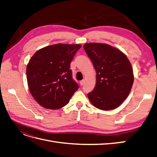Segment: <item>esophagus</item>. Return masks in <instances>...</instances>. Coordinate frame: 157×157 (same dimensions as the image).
Listing matches in <instances>:
<instances>
[{"label":"esophagus","mask_w":157,"mask_h":157,"mask_svg":"<svg viewBox=\"0 0 157 157\" xmlns=\"http://www.w3.org/2000/svg\"><path fill=\"white\" fill-rule=\"evenodd\" d=\"M84 82H85V80H82L80 82V85H81V86H82V85L84 84Z\"/></svg>","instance_id":"34e87169"}]
</instances>
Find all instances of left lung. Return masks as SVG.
I'll return each instance as SVG.
<instances>
[{
	"mask_svg": "<svg viewBox=\"0 0 157 157\" xmlns=\"http://www.w3.org/2000/svg\"><path fill=\"white\" fill-rule=\"evenodd\" d=\"M83 46L96 72V84L88 94L89 100L101 110L116 109L127 98L134 82L130 61L110 45L86 43Z\"/></svg>",
	"mask_w": 157,
	"mask_h": 157,
	"instance_id": "obj_1",
	"label": "left lung"
}]
</instances>
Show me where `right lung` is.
Listing matches in <instances>:
<instances>
[{
    "label": "right lung",
    "instance_id": "1",
    "mask_svg": "<svg viewBox=\"0 0 157 157\" xmlns=\"http://www.w3.org/2000/svg\"><path fill=\"white\" fill-rule=\"evenodd\" d=\"M80 48V44H53L33 56L27 66V84L33 97L41 106L49 109L63 107L78 89L70 63Z\"/></svg>",
    "mask_w": 157,
    "mask_h": 157
}]
</instances>
